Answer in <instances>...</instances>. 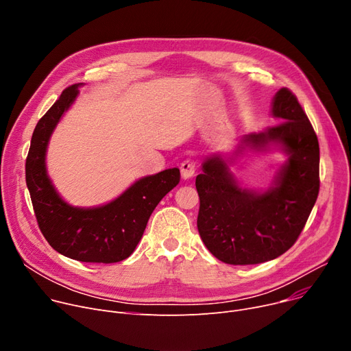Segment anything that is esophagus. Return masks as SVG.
<instances>
[{"label":"esophagus","mask_w":351,"mask_h":351,"mask_svg":"<svg viewBox=\"0 0 351 351\" xmlns=\"http://www.w3.org/2000/svg\"><path fill=\"white\" fill-rule=\"evenodd\" d=\"M195 172H196V161L195 159H184V161L180 164V175H182V179H190L195 176Z\"/></svg>","instance_id":"34e87169"}]
</instances>
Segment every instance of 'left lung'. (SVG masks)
I'll list each match as a JSON object with an SVG mask.
<instances>
[{"label":"left lung","instance_id":"obj_1","mask_svg":"<svg viewBox=\"0 0 351 351\" xmlns=\"http://www.w3.org/2000/svg\"><path fill=\"white\" fill-rule=\"evenodd\" d=\"M271 116L280 123L243 136L231 152L207 156L196 178L199 234L228 265L265 263L289 250L319 193V143L291 90L276 92ZM271 149L286 155L272 183L266 189L241 186L229 169L234 159Z\"/></svg>","mask_w":351,"mask_h":351}]
</instances>
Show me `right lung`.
<instances>
[{
    "label": "right lung",
    "mask_w": 351,
    "mask_h": 351,
    "mask_svg": "<svg viewBox=\"0 0 351 351\" xmlns=\"http://www.w3.org/2000/svg\"><path fill=\"white\" fill-rule=\"evenodd\" d=\"M75 84L62 90L39 120L26 158V184L39 228L50 246L74 261L116 263L127 259L143 238L149 215L179 183L178 168L136 180L112 202L77 207L60 196L46 167L50 137L80 95Z\"/></svg>",
    "instance_id": "obj_1"
}]
</instances>
